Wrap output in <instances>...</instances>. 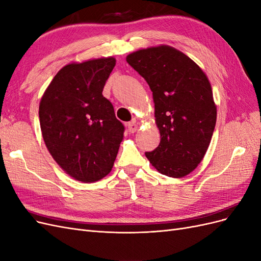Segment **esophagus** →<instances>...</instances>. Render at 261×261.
<instances>
[{"instance_id": "1", "label": "esophagus", "mask_w": 261, "mask_h": 261, "mask_svg": "<svg viewBox=\"0 0 261 261\" xmlns=\"http://www.w3.org/2000/svg\"><path fill=\"white\" fill-rule=\"evenodd\" d=\"M128 126V130L129 133H135L138 129V124L136 123V121H132L127 124Z\"/></svg>"}]
</instances>
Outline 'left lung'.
I'll return each instance as SVG.
<instances>
[{
    "mask_svg": "<svg viewBox=\"0 0 261 261\" xmlns=\"http://www.w3.org/2000/svg\"><path fill=\"white\" fill-rule=\"evenodd\" d=\"M126 61L152 91L161 140L146 152L147 159L163 175H188L206 154L217 122L207 75L186 54L165 44L133 52Z\"/></svg>",
    "mask_w": 261,
    "mask_h": 261,
    "instance_id": "left-lung-1",
    "label": "left lung"
}]
</instances>
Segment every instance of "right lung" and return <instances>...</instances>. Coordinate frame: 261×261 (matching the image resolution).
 <instances>
[{"label": "right lung", "mask_w": 261, "mask_h": 261, "mask_svg": "<svg viewBox=\"0 0 261 261\" xmlns=\"http://www.w3.org/2000/svg\"><path fill=\"white\" fill-rule=\"evenodd\" d=\"M113 57L69 63L45 89L39 105L44 144L69 176L92 183L111 172L124 126L103 97Z\"/></svg>", "instance_id": "right-lung-1"}]
</instances>
